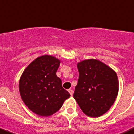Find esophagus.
<instances>
[{"mask_svg":"<svg viewBox=\"0 0 134 134\" xmlns=\"http://www.w3.org/2000/svg\"><path fill=\"white\" fill-rule=\"evenodd\" d=\"M68 91H69V92L70 94H71V96H73V90H72V89H69Z\"/></svg>","mask_w":134,"mask_h":134,"instance_id":"34e87169","label":"esophagus"}]
</instances>
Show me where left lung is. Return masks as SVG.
<instances>
[{
	"label": "left lung",
	"instance_id": "left-lung-1",
	"mask_svg": "<svg viewBox=\"0 0 134 134\" xmlns=\"http://www.w3.org/2000/svg\"><path fill=\"white\" fill-rule=\"evenodd\" d=\"M79 77L73 97L87 116L97 118L110 108L118 96L119 82L116 72L94 59L77 63Z\"/></svg>",
	"mask_w": 134,
	"mask_h": 134
}]
</instances>
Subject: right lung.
<instances>
[{
  "instance_id": "add662e5",
  "label": "right lung",
  "mask_w": 134,
  "mask_h": 134,
  "mask_svg": "<svg viewBox=\"0 0 134 134\" xmlns=\"http://www.w3.org/2000/svg\"><path fill=\"white\" fill-rule=\"evenodd\" d=\"M60 60L44 55L34 60L21 75V98L31 111L41 116L53 114L61 108L70 94L62 87L56 75Z\"/></svg>"
}]
</instances>
